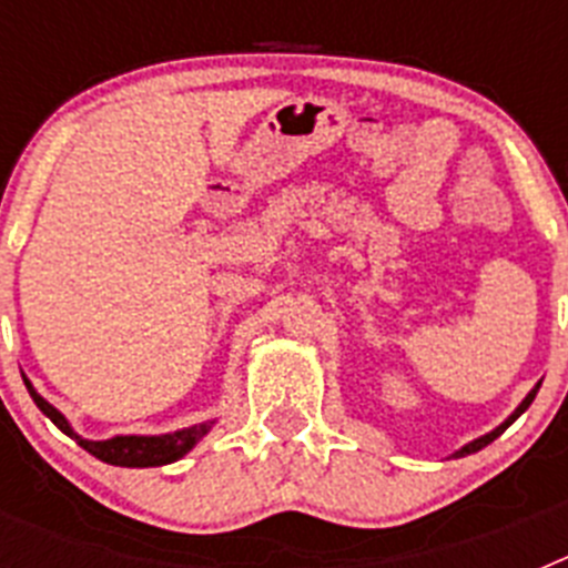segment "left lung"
<instances>
[{"mask_svg":"<svg viewBox=\"0 0 568 568\" xmlns=\"http://www.w3.org/2000/svg\"><path fill=\"white\" fill-rule=\"evenodd\" d=\"M538 389H540V384H535V389H531V393H529V395H526V398H524V400H520V406H518V409H515V413H511V415H509V418H506V420H504V424H500V426H495V429H491V433H489V435H484V438H475V440H471V444L460 446V449H458V453H455V455H453V458H464V455H471V453H478V449H484V446H486V444H491V440L498 438V435H500V433H506V429H509V426H511V424H515V420H518V418H520V415H524V413H526V409H529V404H531V400H535V395H538Z\"/></svg>","mask_w":568,"mask_h":568,"instance_id":"1","label":"left lung"}]
</instances>
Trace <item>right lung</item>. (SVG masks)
I'll use <instances>...</instances> for the list:
<instances>
[{
  "mask_svg": "<svg viewBox=\"0 0 568 568\" xmlns=\"http://www.w3.org/2000/svg\"><path fill=\"white\" fill-rule=\"evenodd\" d=\"M24 386H28V393H30V398H33V404H37L39 409H42V413L48 415V418L53 420L59 429H62L64 435H70V438L77 440L82 449H88L93 458L104 460V464H113V466L173 464V460L184 458V455H187L190 449H193V446L210 433V426L215 424V420H207V424H195V426H187V429H179V433H168V435H115V438H108V440H88V438H82V435L73 433V426L68 424V418L59 413L57 406L48 404V400H44L42 395L33 389V384H30L28 378H24Z\"/></svg>",
  "mask_w": 568,
  "mask_h": 568,
  "instance_id": "right-lung-1",
  "label": "right lung"
}]
</instances>
